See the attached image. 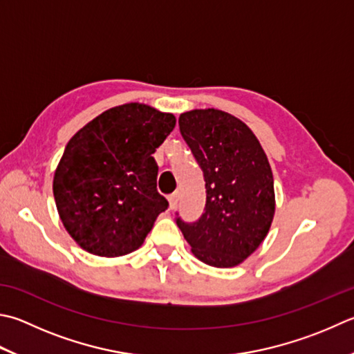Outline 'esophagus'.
Returning a JSON list of instances; mask_svg holds the SVG:
<instances>
[{
  "label": "esophagus",
  "mask_w": 354,
  "mask_h": 354,
  "mask_svg": "<svg viewBox=\"0 0 354 354\" xmlns=\"http://www.w3.org/2000/svg\"><path fill=\"white\" fill-rule=\"evenodd\" d=\"M168 200H169V208H171V209H174L176 206H177V203H178V196H177V192H174V194H171V196L168 197Z\"/></svg>",
  "instance_id": "1"
}]
</instances>
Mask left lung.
Listing matches in <instances>:
<instances>
[{"instance_id": "8db88e82", "label": "left lung", "mask_w": 354, "mask_h": 354, "mask_svg": "<svg viewBox=\"0 0 354 354\" xmlns=\"http://www.w3.org/2000/svg\"><path fill=\"white\" fill-rule=\"evenodd\" d=\"M180 132L203 171L206 205L197 222L177 225L192 254L216 268H231L254 252L276 211L271 166L242 120L218 109L178 117Z\"/></svg>"}]
</instances>
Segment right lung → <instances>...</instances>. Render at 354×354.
<instances>
[{"instance_id":"right-lung-1","label":"right lung","mask_w":354,"mask_h":354,"mask_svg":"<svg viewBox=\"0 0 354 354\" xmlns=\"http://www.w3.org/2000/svg\"><path fill=\"white\" fill-rule=\"evenodd\" d=\"M176 117L143 103L104 111L69 143L53 176L66 231L84 251L120 257L138 250L168 200L157 191L156 149Z\"/></svg>"}]
</instances>
